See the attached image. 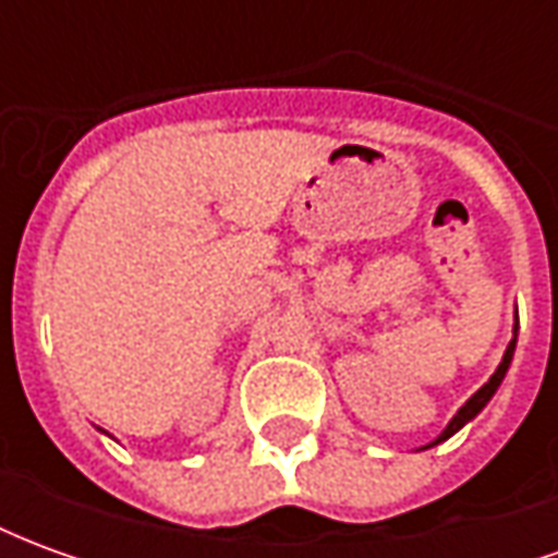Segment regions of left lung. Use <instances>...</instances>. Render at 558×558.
<instances>
[{
    "instance_id": "left-lung-1",
    "label": "left lung",
    "mask_w": 558,
    "mask_h": 558,
    "mask_svg": "<svg viewBox=\"0 0 558 558\" xmlns=\"http://www.w3.org/2000/svg\"><path fill=\"white\" fill-rule=\"evenodd\" d=\"M514 347H517V328H514V338H511V343H508V350H505V355H502V364H499V367H496V374L490 376V383H487V386H481L478 391H475V395H472V398H469L466 403L460 407V412H457L454 418H451V424L445 427L442 436H439L436 442H445L448 436H454V433L460 430V427H463V424H466L469 418H475V415H478V412L484 410V407H487V400H490L493 395H496V388H499V383H502V379H505V371H508V364H511ZM436 442H433V445H436Z\"/></svg>"
}]
</instances>
